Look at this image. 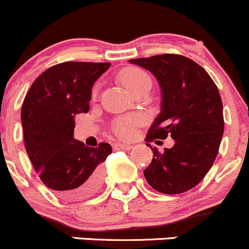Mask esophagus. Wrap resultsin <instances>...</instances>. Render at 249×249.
Returning a JSON list of instances; mask_svg holds the SVG:
<instances>
[{
	"mask_svg": "<svg viewBox=\"0 0 249 249\" xmlns=\"http://www.w3.org/2000/svg\"><path fill=\"white\" fill-rule=\"evenodd\" d=\"M112 149L114 150H130L132 149V145L121 144V142H115V144L112 145Z\"/></svg>",
	"mask_w": 249,
	"mask_h": 249,
	"instance_id": "34e87169",
	"label": "esophagus"
}]
</instances>
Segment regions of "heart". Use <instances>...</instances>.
I'll list each match as a JSON object with an SVG mask.
<instances>
[{
  "instance_id": "obj_1",
  "label": "heart",
  "mask_w": 249,
  "mask_h": 249,
  "mask_svg": "<svg viewBox=\"0 0 249 249\" xmlns=\"http://www.w3.org/2000/svg\"><path fill=\"white\" fill-rule=\"evenodd\" d=\"M120 80L124 83V87L134 94L138 89L142 88L146 85H151V78L144 70L135 66H128L120 72ZM99 92V86H95L93 89V97ZM139 124V119L135 116L121 117L116 120L112 124V130L115 134L122 139H128L134 133V127Z\"/></svg>"
}]
</instances>
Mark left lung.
Segmentation results:
<instances>
[{"label":"left lung","instance_id":"obj_1","mask_svg":"<svg viewBox=\"0 0 249 249\" xmlns=\"http://www.w3.org/2000/svg\"><path fill=\"white\" fill-rule=\"evenodd\" d=\"M129 61L154 73L162 90L161 112L150 127L146 142L167 136L175 140L163 153L151 148L154 157L144 171L145 179L159 193H185L205 178L218 155L224 133L218 88L202 66L180 54Z\"/></svg>","mask_w":249,"mask_h":249}]
</instances>
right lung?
I'll return each mask as SVG.
<instances>
[{
	"instance_id": "obj_1",
	"label": "right lung",
	"mask_w": 249,
	"mask_h": 249,
	"mask_svg": "<svg viewBox=\"0 0 249 249\" xmlns=\"http://www.w3.org/2000/svg\"><path fill=\"white\" fill-rule=\"evenodd\" d=\"M110 63L65 61L42 72L21 107L24 145L42 183L59 197H92L103 181L111 145L86 146L75 140V116L89 110L92 86Z\"/></svg>"
}]
</instances>
